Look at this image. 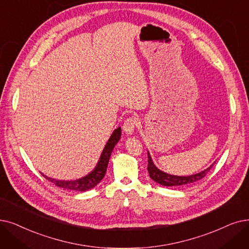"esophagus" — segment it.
<instances>
[{"instance_id": "34e87169", "label": "esophagus", "mask_w": 249, "mask_h": 249, "mask_svg": "<svg viewBox=\"0 0 249 249\" xmlns=\"http://www.w3.org/2000/svg\"><path fill=\"white\" fill-rule=\"evenodd\" d=\"M137 122H138L137 118L134 117V116L127 118L126 120L124 121V124H123V130L125 131V133L131 134L134 131V129L137 125Z\"/></svg>"}]
</instances>
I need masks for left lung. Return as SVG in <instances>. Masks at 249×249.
<instances>
[{
  "label": "left lung",
  "mask_w": 249,
  "mask_h": 249,
  "mask_svg": "<svg viewBox=\"0 0 249 249\" xmlns=\"http://www.w3.org/2000/svg\"><path fill=\"white\" fill-rule=\"evenodd\" d=\"M147 158H148L147 171H148L149 177L153 180H155L156 182H158L159 184L164 185V186H182V185L191 184V183L201 180L205 175L208 174L213 167V165H212L211 167L205 169L204 171L197 173V174L191 175V176H173V175H169V174H167V173H164L160 170H159L154 165L153 160H151L148 153H147Z\"/></svg>",
  "instance_id": "1"
}]
</instances>
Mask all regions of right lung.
Masks as SVG:
<instances>
[{"label":"right lung","mask_w":249,"mask_h":249,"mask_svg":"<svg viewBox=\"0 0 249 249\" xmlns=\"http://www.w3.org/2000/svg\"><path fill=\"white\" fill-rule=\"evenodd\" d=\"M120 137H121V128L119 127L113 132L112 136L109 139V142H107V143L106 144L99 164L96 165L95 169L88 176H85L78 180H74V181H61V180H56V179L47 177L46 175H42V176H44L46 179H48L49 181H51L52 183H53L55 185H57L58 187H61L64 189L85 191L94 187L104 178L107 164H109V160L113 151V148L119 142Z\"/></svg>","instance_id":"1"}]
</instances>
